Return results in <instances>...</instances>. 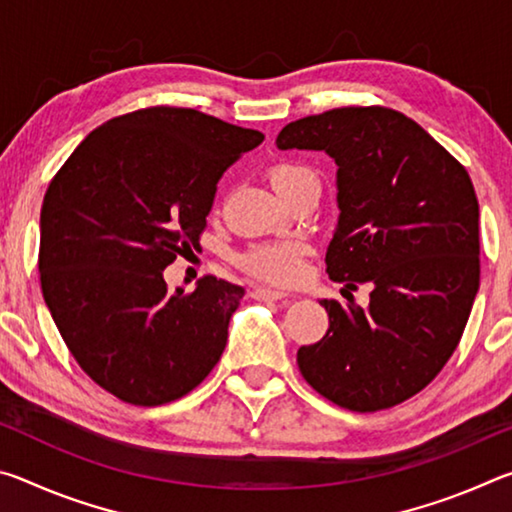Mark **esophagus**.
I'll return each mask as SVG.
<instances>
[{
  "instance_id": "esophagus-1",
  "label": "esophagus",
  "mask_w": 512,
  "mask_h": 512,
  "mask_svg": "<svg viewBox=\"0 0 512 512\" xmlns=\"http://www.w3.org/2000/svg\"><path fill=\"white\" fill-rule=\"evenodd\" d=\"M250 296H253L255 300H284V298H289L287 293L275 291V289H266V287H255L253 291H250Z\"/></svg>"
}]
</instances>
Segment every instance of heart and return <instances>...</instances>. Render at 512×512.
I'll return each mask as SVG.
<instances>
[{"instance_id": "heart-1", "label": "heart", "mask_w": 512, "mask_h": 512, "mask_svg": "<svg viewBox=\"0 0 512 512\" xmlns=\"http://www.w3.org/2000/svg\"><path fill=\"white\" fill-rule=\"evenodd\" d=\"M273 187L287 198L293 189L305 183H318L314 169L300 162H282L268 171ZM305 246L298 241H262V244L250 246L244 255L239 257V264L246 273L257 280L271 284H296L305 275Z\"/></svg>"}]
</instances>
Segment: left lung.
<instances>
[{"label":"left lung","instance_id":"left-lung-1","mask_svg":"<svg viewBox=\"0 0 512 512\" xmlns=\"http://www.w3.org/2000/svg\"><path fill=\"white\" fill-rule=\"evenodd\" d=\"M277 149L336 162L334 282H368L370 305L320 300L329 329L298 350L307 384L368 413L409 400L452 357L479 291V201L454 155L402 112L334 108L291 121Z\"/></svg>","mask_w":512,"mask_h":512}]
</instances>
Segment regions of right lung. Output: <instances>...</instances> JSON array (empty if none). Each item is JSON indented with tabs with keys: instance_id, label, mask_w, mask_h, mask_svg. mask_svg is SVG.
Instances as JSON below:
<instances>
[{
	"instance_id": "obj_1",
	"label": "right lung",
	"mask_w": 512,
	"mask_h": 512,
	"mask_svg": "<svg viewBox=\"0 0 512 512\" xmlns=\"http://www.w3.org/2000/svg\"><path fill=\"white\" fill-rule=\"evenodd\" d=\"M264 135L155 106L94 128L49 183L40 284L72 357L119 400L160 406L219 363L244 289L207 275L171 293L162 271L198 246L223 171Z\"/></svg>"
}]
</instances>
